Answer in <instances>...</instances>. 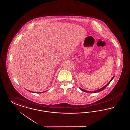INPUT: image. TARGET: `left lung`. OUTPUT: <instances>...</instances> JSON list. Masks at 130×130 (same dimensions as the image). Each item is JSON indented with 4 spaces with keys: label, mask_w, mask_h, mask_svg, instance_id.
Segmentation results:
<instances>
[{
    "label": "left lung",
    "mask_w": 130,
    "mask_h": 130,
    "mask_svg": "<svg viewBox=\"0 0 130 130\" xmlns=\"http://www.w3.org/2000/svg\"><path fill=\"white\" fill-rule=\"evenodd\" d=\"M114 78V76H113L112 77V78L111 79V80H110V81L107 84V85H106L105 86L103 87V88H101V89H100L99 90H96V91H93V92H91V91H86V90H83V89H81L80 88H79V89L81 90L82 91H83V92H86V93H97V92H100V91H102L103 90H104V89H105V88L108 85V84L111 82V81L112 79H113V78Z\"/></svg>",
    "instance_id": "obj_1"
}]
</instances>
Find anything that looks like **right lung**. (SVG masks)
Masks as SVG:
<instances>
[{"label":"right lung","instance_id":"obj_1","mask_svg":"<svg viewBox=\"0 0 130 130\" xmlns=\"http://www.w3.org/2000/svg\"><path fill=\"white\" fill-rule=\"evenodd\" d=\"M29 91V92H31V91ZM42 93H43V92H42Z\"/></svg>","mask_w":130,"mask_h":130}]
</instances>
